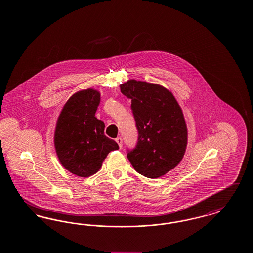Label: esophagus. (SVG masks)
<instances>
[{"instance_id": "34e87169", "label": "esophagus", "mask_w": 253, "mask_h": 253, "mask_svg": "<svg viewBox=\"0 0 253 253\" xmlns=\"http://www.w3.org/2000/svg\"><path fill=\"white\" fill-rule=\"evenodd\" d=\"M116 141H117V143L119 144L120 146V148H122V137L121 136H119V137H117L116 138Z\"/></svg>"}]
</instances>
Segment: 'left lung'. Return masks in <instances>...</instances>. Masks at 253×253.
I'll return each mask as SVG.
<instances>
[{
  "mask_svg": "<svg viewBox=\"0 0 253 253\" xmlns=\"http://www.w3.org/2000/svg\"><path fill=\"white\" fill-rule=\"evenodd\" d=\"M121 91L132 100L138 132L127 157L138 173L160 177L180 162L186 151L188 132L180 106L160 85L131 80L121 85Z\"/></svg>",
  "mask_w": 253,
  "mask_h": 253,
  "instance_id": "8db88e82",
  "label": "left lung"
}]
</instances>
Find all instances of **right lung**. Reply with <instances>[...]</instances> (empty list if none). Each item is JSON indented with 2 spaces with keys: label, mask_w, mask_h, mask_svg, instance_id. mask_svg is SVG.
<instances>
[{
  "label": "right lung",
  "mask_w": 253,
  "mask_h": 253,
  "mask_svg": "<svg viewBox=\"0 0 253 253\" xmlns=\"http://www.w3.org/2000/svg\"><path fill=\"white\" fill-rule=\"evenodd\" d=\"M100 95L87 89L73 95L60 113L55 132V148L60 163L81 177L100 169L118 143L104 134V122L95 117Z\"/></svg>",
  "instance_id": "right-lung-1"
}]
</instances>
